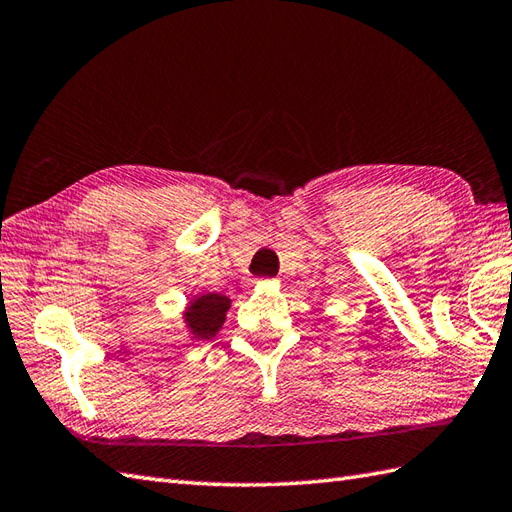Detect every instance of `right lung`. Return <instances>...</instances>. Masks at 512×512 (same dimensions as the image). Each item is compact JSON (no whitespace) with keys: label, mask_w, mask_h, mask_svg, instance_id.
<instances>
[{"label":"right lung","mask_w":512,"mask_h":512,"mask_svg":"<svg viewBox=\"0 0 512 512\" xmlns=\"http://www.w3.org/2000/svg\"><path fill=\"white\" fill-rule=\"evenodd\" d=\"M229 305L231 303H229L227 296L202 294L200 299H196L192 303V307H189L187 314H185L187 325L192 327L196 336L211 338L222 327Z\"/></svg>","instance_id":"right-lung-1"}]
</instances>
